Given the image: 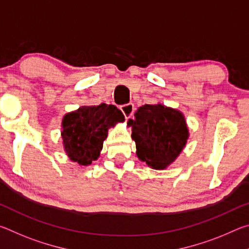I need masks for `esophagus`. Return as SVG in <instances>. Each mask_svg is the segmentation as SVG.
I'll use <instances>...</instances> for the list:
<instances>
[{
	"label": "esophagus",
	"instance_id": "34e87169",
	"mask_svg": "<svg viewBox=\"0 0 249 249\" xmlns=\"http://www.w3.org/2000/svg\"><path fill=\"white\" fill-rule=\"evenodd\" d=\"M121 111L123 112V114L125 115V119H126V120L129 119V117L133 115V113H134V111H135L134 104L128 103V104L122 105V107H121Z\"/></svg>",
	"mask_w": 249,
	"mask_h": 249
}]
</instances>
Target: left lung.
<instances>
[{"label":"left lung","instance_id":"1","mask_svg":"<svg viewBox=\"0 0 249 249\" xmlns=\"http://www.w3.org/2000/svg\"><path fill=\"white\" fill-rule=\"evenodd\" d=\"M127 125L132 127L138 159L156 170L166 169L175 162L189 138L183 113L161 103L138 107Z\"/></svg>","mask_w":249,"mask_h":249}]
</instances>
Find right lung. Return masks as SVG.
I'll return each instance as SVG.
<instances>
[{
  "label": "right lung",
  "instance_id": "right-lung-1",
  "mask_svg": "<svg viewBox=\"0 0 249 249\" xmlns=\"http://www.w3.org/2000/svg\"><path fill=\"white\" fill-rule=\"evenodd\" d=\"M125 117L114 105H83L62 117L61 138L71 161L90 166L100 157L108 128L123 123Z\"/></svg>",
  "mask_w": 249,
  "mask_h": 249
}]
</instances>
